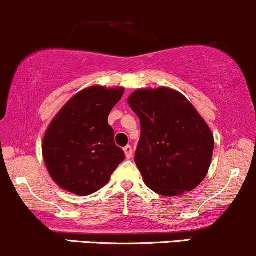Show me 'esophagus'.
<instances>
[{
  "label": "esophagus",
  "instance_id": "34e87169",
  "mask_svg": "<svg viewBox=\"0 0 256 256\" xmlns=\"http://www.w3.org/2000/svg\"><path fill=\"white\" fill-rule=\"evenodd\" d=\"M123 150H124L126 158H127V159H130L132 155H133V150H132V146H127Z\"/></svg>",
  "mask_w": 256,
  "mask_h": 256
}]
</instances>
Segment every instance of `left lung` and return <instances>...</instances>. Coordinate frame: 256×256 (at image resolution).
Returning <instances> with one entry per match:
<instances>
[{"instance_id":"8db88e82","label":"left lung","mask_w":256,"mask_h":256,"mask_svg":"<svg viewBox=\"0 0 256 256\" xmlns=\"http://www.w3.org/2000/svg\"><path fill=\"white\" fill-rule=\"evenodd\" d=\"M128 104L140 120L136 164L146 185L162 196L196 188L214 148L206 120L182 94L168 88L136 90Z\"/></svg>"}]
</instances>
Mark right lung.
<instances>
[{
	"instance_id": "add662e5",
	"label": "right lung",
	"mask_w": 256,
	"mask_h": 256,
	"mask_svg": "<svg viewBox=\"0 0 256 256\" xmlns=\"http://www.w3.org/2000/svg\"><path fill=\"white\" fill-rule=\"evenodd\" d=\"M124 94L123 88L90 86L72 96L50 122L42 152L50 178L78 196H88L108 184L124 160L114 144L108 116Z\"/></svg>"
}]
</instances>
